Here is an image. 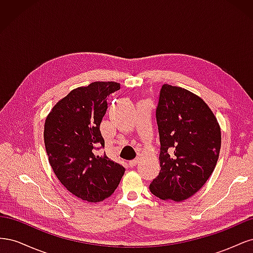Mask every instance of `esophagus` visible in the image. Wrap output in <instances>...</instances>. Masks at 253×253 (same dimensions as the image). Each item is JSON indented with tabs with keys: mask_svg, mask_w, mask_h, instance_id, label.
<instances>
[{
	"mask_svg": "<svg viewBox=\"0 0 253 253\" xmlns=\"http://www.w3.org/2000/svg\"><path fill=\"white\" fill-rule=\"evenodd\" d=\"M138 163H139V159L136 158V159L131 160V162H128V165H129V167H135Z\"/></svg>",
	"mask_w": 253,
	"mask_h": 253,
	"instance_id": "obj_1",
	"label": "esophagus"
}]
</instances>
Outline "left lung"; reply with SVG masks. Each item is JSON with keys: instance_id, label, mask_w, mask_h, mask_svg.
<instances>
[{"instance_id": "obj_1", "label": "left lung", "mask_w": 253, "mask_h": 253, "mask_svg": "<svg viewBox=\"0 0 253 253\" xmlns=\"http://www.w3.org/2000/svg\"><path fill=\"white\" fill-rule=\"evenodd\" d=\"M156 120L162 169L150 191L164 201H185L205 185L216 166L219 125L201 97L169 84L160 89Z\"/></svg>"}]
</instances>
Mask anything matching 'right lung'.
Masks as SVG:
<instances>
[{"label": "right lung", "mask_w": 253, "mask_h": 253, "mask_svg": "<svg viewBox=\"0 0 253 253\" xmlns=\"http://www.w3.org/2000/svg\"><path fill=\"white\" fill-rule=\"evenodd\" d=\"M119 88L114 81L75 88L45 120L44 143L53 173L72 194L88 203L111 196L126 171L105 153H97L104 148L100 124L108 109L106 97Z\"/></svg>", "instance_id": "add662e5"}]
</instances>
